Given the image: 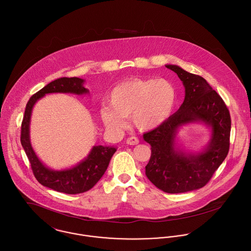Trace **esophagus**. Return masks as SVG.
<instances>
[{
  "label": "esophagus",
  "mask_w": 251,
  "mask_h": 251,
  "mask_svg": "<svg viewBox=\"0 0 251 251\" xmlns=\"http://www.w3.org/2000/svg\"><path fill=\"white\" fill-rule=\"evenodd\" d=\"M139 143V139L135 136H131L126 139V144L128 145H137Z\"/></svg>",
  "instance_id": "34e87169"
}]
</instances>
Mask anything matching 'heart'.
<instances>
[{
	"mask_svg": "<svg viewBox=\"0 0 251 251\" xmlns=\"http://www.w3.org/2000/svg\"><path fill=\"white\" fill-rule=\"evenodd\" d=\"M176 100V88L166 78L127 80L112 89L100 117L104 125L114 130L126 127L127 117H131L138 129L151 130L170 118Z\"/></svg>",
	"mask_w": 251,
	"mask_h": 251,
	"instance_id": "1",
	"label": "heart"
}]
</instances>
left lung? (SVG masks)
<instances>
[{
    "label": "left lung",
    "instance_id": "left-lung-1",
    "mask_svg": "<svg viewBox=\"0 0 251 251\" xmlns=\"http://www.w3.org/2000/svg\"><path fill=\"white\" fill-rule=\"evenodd\" d=\"M177 74L185 87V98L166 123L143 134L151 145V158L145 167L148 179L169 194L203 187L228 155L231 117L220 95L201 76L177 65H166ZM201 122L211 128V139L201 152H186L177 144L176 134L183 126Z\"/></svg>",
    "mask_w": 251,
    "mask_h": 251
}]
</instances>
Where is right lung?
Listing matches in <instances>:
<instances>
[{"instance_id": "right-lung-1", "label": "right lung", "mask_w": 251, "mask_h": 251, "mask_svg": "<svg viewBox=\"0 0 251 251\" xmlns=\"http://www.w3.org/2000/svg\"><path fill=\"white\" fill-rule=\"evenodd\" d=\"M84 79L73 77L60 78L47 84L29 99L21 125V145L29 159L36 179L45 187L69 195L81 194L91 189L105 173L117 148L114 146H93L87 157L75 167L54 170L45 166L40 161L32 147L30 141V121L34 105L46 94H88L89 91L84 87Z\"/></svg>"}]
</instances>
